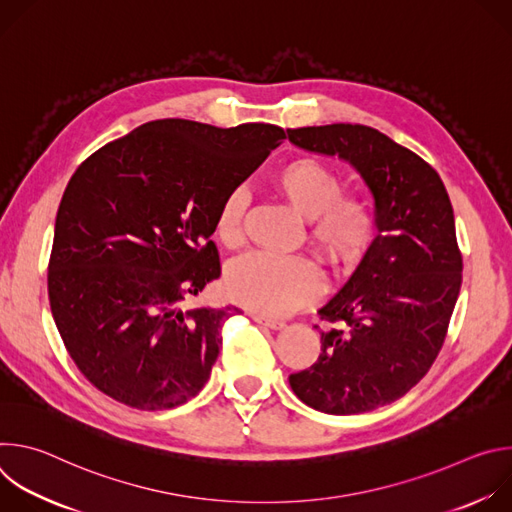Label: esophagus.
Wrapping results in <instances>:
<instances>
[{
  "instance_id": "esophagus-1",
  "label": "esophagus",
  "mask_w": 512,
  "mask_h": 512,
  "mask_svg": "<svg viewBox=\"0 0 512 512\" xmlns=\"http://www.w3.org/2000/svg\"><path fill=\"white\" fill-rule=\"evenodd\" d=\"M249 316H251V320H255L257 324H263V326H267V328H271V330H281V328H285V322H283V320L267 318V316L257 314V312H251Z\"/></svg>"
}]
</instances>
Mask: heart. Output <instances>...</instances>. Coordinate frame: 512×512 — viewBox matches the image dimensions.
Returning <instances> with one entry per match:
<instances>
[{"label":"heart","instance_id":"1","mask_svg":"<svg viewBox=\"0 0 512 512\" xmlns=\"http://www.w3.org/2000/svg\"><path fill=\"white\" fill-rule=\"evenodd\" d=\"M275 190L300 216L308 218V239L330 265H348L369 247L375 221L356 196H340L342 182L324 164L300 158L279 168ZM245 196L235 190L216 210L214 233L225 247L243 241ZM229 296L253 312L287 314L318 296V267L304 255L251 253L237 259L225 279Z\"/></svg>","mask_w":512,"mask_h":512}]
</instances>
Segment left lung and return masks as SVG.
Wrapping results in <instances>:
<instances>
[{
    "label": "left lung",
    "mask_w": 512,
    "mask_h": 512,
    "mask_svg": "<svg viewBox=\"0 0 512 512\" xmlns=\"http://www.w3.org/2000/svg\"><path fill=\"white\" fill-rule=\"evenodd\" d=\"M300 150L350 164L375 202L377 237L318 312L322 352L289 375L294 393L330 415L373 411L415 387L440 352L462 285L454 210L437 172L385 133L334 123L287 129Z\"/></svg>",
    "instance_id": "left-lung-1"
}]
</instances>
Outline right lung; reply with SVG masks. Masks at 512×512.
I'll list each match as a JSON object with an SVG mask.
<instances>
[{
	"mask_svg": "<svg viewBox=\"0 0 512 512\" xmlns=\"http://www.w3.org/2000/svg\"><path fill=\"white\" fill-rule=\"evenodd\" d=\"M285 139L269 123L135 127L72 174L54 225L48 298L60 338L101 393L172 409L210 377L235 306L182 304L221 275L216 210Z\"/></svg>",
	"mask_w": 512,
	"mask_h": 512,
	"instance_id": "add662e5",
	"label": "right lung"
}]
</instances>
